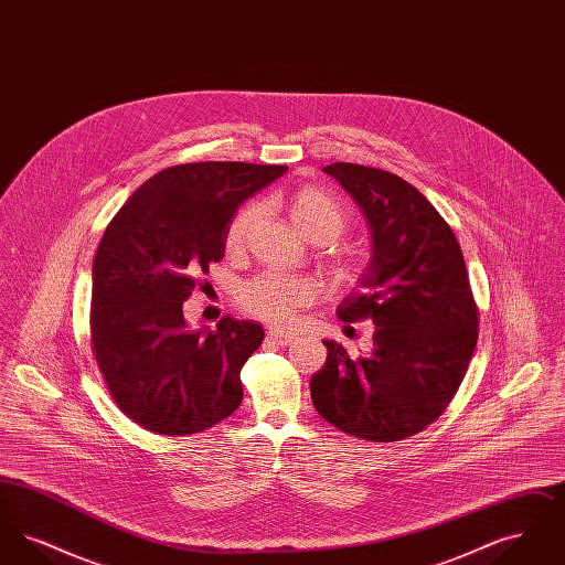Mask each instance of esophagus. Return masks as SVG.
<instances>
[{
  "mask_svg": "<svg viewBox=\"0 0 565 565\" xmlns=\"http://www.w3.org/2000/svg\"><path fill=\"white\" fill-rule=\"evenodd\" d=\"M267 339H269L270 343H275V345H290L296 337L295 334H290V332L279 330V328H269Z\"/></svg>",
  "mask_w": 565,
  "mask_h": 565,
  "instance_id": "esophagus-1",
  "label": "esophagus"
}]
</instances>
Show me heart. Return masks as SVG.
<instances>
[{"mask_svg":"<svg viewBox=\"0 0 565 565\" xmlns=\"http://www.w3.org/2000/svg\"><path fill=\"white\" fill-rule=\"evenodd\" d=\"M286 210L296 231L313 243L334 242L348 224V212L343 203L332 192L318 186L295 190L288 199ZM254 220L256 207H245L231 220L224 235V247L228 254L242 252ZM339 269L348 277H358L362 265L353 258H341ZM313 296L316 286L309 279L281 273H263L239 286L237 305L247 316H254L258 320L286 323L292 320L296 309L307 305Z\"/></svg>","mask_w":565,"mask_h":565,"instance_id":"heart-1","label":"heart"}]
</instances>
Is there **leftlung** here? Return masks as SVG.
Listing matches in <instances>:
<instances>
[{
  "label": "left lung",
  "mask_w": 565,
  "mask_h": 565,
  "mask_svg": "<svg viewBox=\"0 0 565 565\" xmlns=\"http://www.w3.org/2000/svg\"><path fill=\"white\" fill-rule=\"evenodd\" d=\"M323 173L350 192L371 228V260L337 316L369 318L375 334L360 358L323 341L311 401L334 428L394 443L430 426L466 375L479 337L468 270L454 231L413 184L353 162Z\"/></svg>",
  "instance_id": "left-lung-1"
}]
</instances>
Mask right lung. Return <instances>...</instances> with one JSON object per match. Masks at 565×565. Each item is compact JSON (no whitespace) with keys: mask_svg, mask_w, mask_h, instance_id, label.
Returning a JSON list of instances; mask_svg holds the SVG:
<instances>
[{"mask_svg":"<svg viewBox=\"0 0 565 565\" xmlns=\"http://www.w3.org/2000/svg\"><path fill=\"white\" fill-rule=\"evenodd\" d=\"M286 164L186 162L162 169L109 222L93 260L90 332L118 408L146 430L184 436L212 428L243 398L242 366L263 326L224 316L190 328L184 300L224 256L239 205Z\"/></svg>","mask_w":565,"mask_h":565,"instance_id":"right-lung-1","label":"right lung"}]
</instances>
